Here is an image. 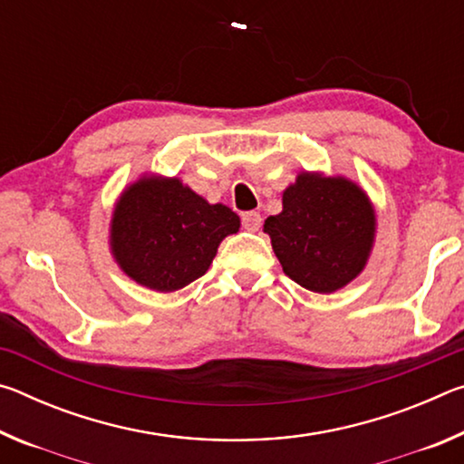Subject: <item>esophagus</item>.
<instances>
[{"mask_svg":"<svg viewBox=\"0 0 464 464\" xmlns=\"http://www.w3.org/2000/svg\"><path fill=\"white\" fill-rule=\"evenodd\" d=\"M241 225L247 231H257L262 227V215L256 213V210H247V213L241 215Z\"/></svg>","mask_w":464,"mask_h":464,"instance_id":"esophagus-1","label":"esophagus"}]
</instances>
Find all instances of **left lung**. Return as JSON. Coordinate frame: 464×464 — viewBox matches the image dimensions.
Wrapping results in <instances>:
<instances>
[{
    "label": "left lung",
    "mask_w": 464,
    "mask_h": 464,
    "mask_svg": "<svg viewBox=\"0 0 464 464\" xmlns=\"http://www.w3.org/2000/svg\"><path fill=\"white\" fill-rule=\"evenodd\" d=\"M264 231L288 278L313 293H334L364 268L374 213L348 179L301 174L282 196V213L266 218Z\"/></svg>",
    "instance_id": "left-lung-1"
}]
</instances>
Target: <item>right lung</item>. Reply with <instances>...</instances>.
Listing matches in <instances>:
<instances>
[{
  "label": "right lung",
  "mask_w": 464,
  "mask_h": 464,
  "mask_svg": "<svg viewBox=\"0 0 464 464\" xmlns=\"http://www.w3.org/2000/svg\"><path fill=\"white\" fill-rule=\"evenodd\" d=\"M239 217L208 204L176 178H145L116 204L112 249L121 268L147 288L171 293L200 278Z\"/></svg>",
  "instance_id": "add662e5"
}]
</instances>
